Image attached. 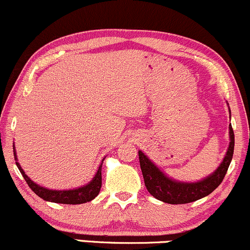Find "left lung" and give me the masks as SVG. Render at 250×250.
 Here are the masks:
<instances>
[{"mask_svg":"<svg viewBox=\"0 0 250 250\" xmlns=\"http://www.w3.org/2000/svg\"><path fill=\"white\" fill-rule=\"evenodd\" d=\"M229 147L219 168L208 178L193 184L179 183V181L167 178L142 151H139L140 168H142L145 186L149 194L158 200L171 205L188 204V202L196 201L210 194L222 183L228 171V167L230 165V161L233 159L235 139H234V131L231 125H229Z\"/></svg>","mask_w":250,"mask_h":250,"instance_id":"8db88e82","label":"left lung"}]
</instances>
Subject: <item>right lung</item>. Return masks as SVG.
<instances>
[{
    "instance_id": "add662e5",
    "label": "right lung",
    "mask_w": 250,
    "mask_h": 250,
    "mask_svg": "<svg viewBox=\"0 0 250 250\" xmlns=\"http://www.w3.org/2000/svg\"><path fill=\"white\" fill-rule=\"evenodd\" d=\"M15 160L17 159L16 153L14 152ZM16 165L19 167L21 174L23 175L24 180L28 184V186L32 189V192L36 193V194L42 198L45 201H51V202H57V204H65V205H79V204H85V202H89L96 198L99 194V190L102 188V165L99 166L97 174L93 178V180L91 181L86 186L81 187V188L76 189H70V190H52L44 188L36 185L35 183L26 177V174L21 168L20 164L16 161Z\"/></svg>"
}]
</instances>
